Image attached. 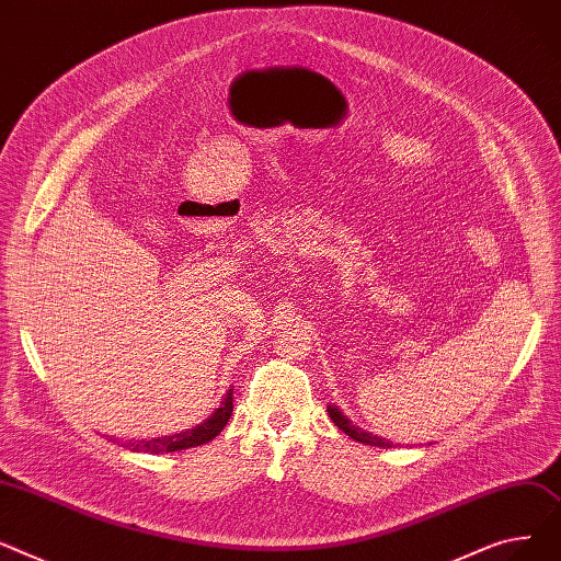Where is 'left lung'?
Returning a JSON list of instances; mask_svg holds the SVG:
<instances>
[{
  "mask_svg": "<svg viewBox=\"0 0 561 561\" xmlns=\"http://www.w3.org/2000/svg\"><path fill=\"white\" fill-rule=\"evenodd\" d=\"M328 416L333 419V423L340 427V431H344L351 439L359 442V444H367V446H378V448H391V442L378 437V435H371L367 431H362L359 425H353L351 419H346V414L337 408V405H328Z\"/></svg>",
  "mask_w": 561,
  "mask_h": 561,
  "instance_id": "8db88e82",
  "label": "left lung"
}]
</instances>
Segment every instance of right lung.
<instances>
[{"instance_id":"obj_1","label":"right lung","mask_w":561,"mask_h":561,"mask_svg":"<svg viewBox=\"0 0 561 561\" xmlns=\"http://www.w3.org/2000/svg\"><path fill=\"white\" fill-rule=\"evenodd\" d=\"M230 414H233V389L226 391L221 405L204 423L190 427V431L176 433V435H164V437H156V439H147V442L145 439L136 442V444H130V450L160 455V453H174V450H185L192 446L208 444L224 431V425L228 423Z\"/></svg>"}]
</instances>
